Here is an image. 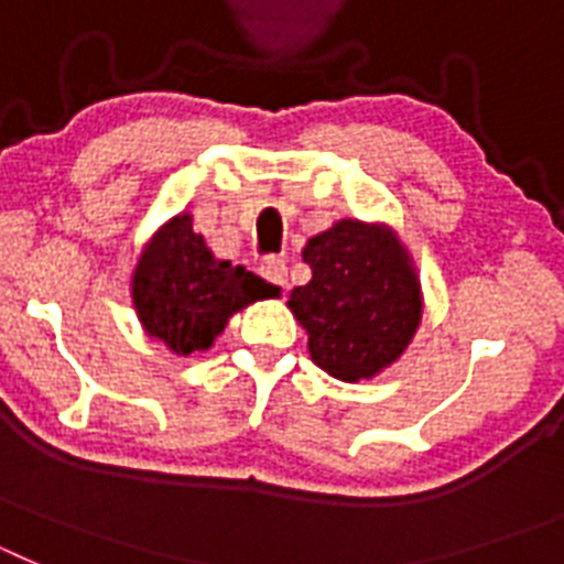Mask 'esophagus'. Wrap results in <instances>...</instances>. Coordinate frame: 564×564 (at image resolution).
<instances>
[{"label":"esophagus","instance_id":"obj_1","mask_svg":"<svg viewBox=\"0 0 564 564\" xmlns=\"http://www.w3.org/2000/svg\"><path fill=\"white\" fill-rule=\"evenodd\" d=\"M259 273L271 282V285L276 288H288V265L285 259L279 257H268L262 265H259Z\"/></svg>","mask_w":564,"mask_h":564}]
</instances>
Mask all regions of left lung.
I'll use <instances>...</instances> for the list:
<instances>
[{
	"label": "left lung",
	"mask_w": 564,
	"mask_h": 564,
	"mask_svg": "<svg viewBox=\"0 0 564 564\" xmlns=\"http://www.w3.org/2000/svg\"><path fill=\"white\" fill-rule=\"evenodd\" d=\"M307 285L288 307L307 333L313 364L338 381L381 376L406 352L423 318V291L410 248L387 223L344 217L307 239Z\"/></svg>",
	"instance_id": "1"
}]
</instances>
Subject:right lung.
Returning a JSON list of instances; mask_svg holds the SVG:
<instances>
[{
	"label": "right lung",
	"mask_w": 564,
	"mask_h": 564,
	"mask_svg": "<svg viewBox=\"0 0 564 564\" xmlns=\"http://www.w3.org/2000/svg\"><path fill=\"white\" fill-rule=\"evenodd\" d=\"M132 307L143 333L174 356L206 352L242 307L279 296V288L242 265L217 259L192 214H174L147 239L132 279Z\"/></svg>",
	"instance_id": "obj_1"
}]
</instances>
